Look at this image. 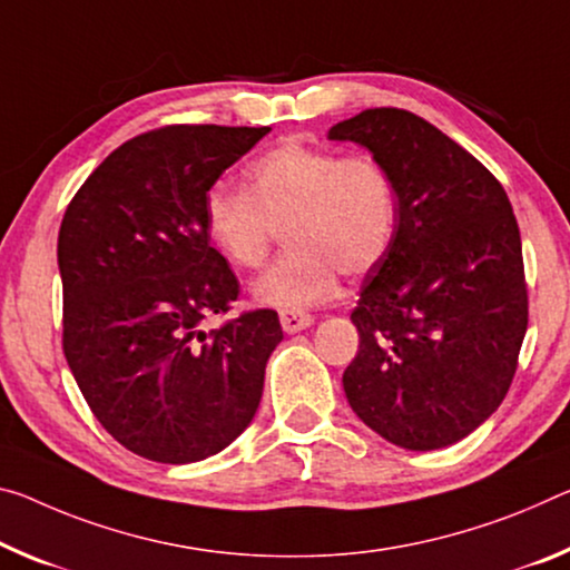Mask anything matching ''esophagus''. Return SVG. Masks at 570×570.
<instances>
[{"label":"esophagus","instance_id":"esophagus-1","mask_svg":"<svg viewBox=\"0 0 570 570\" xmlns=\"http://www.w3.org/2000/svg\"><path fill=\"white\" fill-rule=\"evenodd\" d=\"M278 320H282V327H284L286 334L302 332V330L312 327V324H314V317H312V314H306V312H286L284 309L282 314H278Z\"/></svg>","mask_w":570,"mask_h":570}]
</instances>
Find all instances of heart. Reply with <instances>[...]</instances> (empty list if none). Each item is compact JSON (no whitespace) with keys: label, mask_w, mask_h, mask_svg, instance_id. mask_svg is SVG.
<instances>
[{"label":"heart","mask_w":570,"mask_h":570,"mask_svg":"<svg viewBox=\"0 0 570 570\" xmlns=\"http://www.w3.org/2000/svg\"><path fill=\"white\" fill-rule=\"evenodd\" d=\"M205 236L238 268H258L284 228L286 250L253 284L258 304L299 312L332 296L340 274L367 276L399 230V187L381 159L340 157L288 139L246 169V193L213 189Z\"/></svg>","instance_id":"b5f03b06"}]
</instances>
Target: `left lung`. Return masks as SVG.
Here are the masks:
<instances>
[{"instance_id":"obj_1","label":"left lung","mask_w":570,"mask_h":570,"mask_svg":"<svg viewBox=\"0 0 570 570\" xmlns=\"http://www.w3.org/2000/svg\"><path fill=\"white\" fill-rule=\"evenodd\" d=\"M391 169L393 248L360 292L357 355L342 375L352 411L385 441L444 449L500 409L528 330L520 228L480 159L403 108L334 124Z\"/></svg>"}]
</instances>
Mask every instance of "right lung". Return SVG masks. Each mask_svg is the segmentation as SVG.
Masks as SVG:
<instances>
[{
    "mask_svg": "<svg viewBox=\"0 0 570 570\" xmlns=\"http://www.w3.org/2000/svg\"><path fill=\"white\" fill-rule=\"evenodd\" d=\"M268 131L177 124L139 134L62 215V352L98 423L151 462H200L238 439L284 340L274 309L203 330L240 292L205 236V197Z\"/></svg>",
    "mask_w": 570,
    "mask_h": 570,
    "instance_id": "1",
    "label": "right lung"
}]
</instances>
